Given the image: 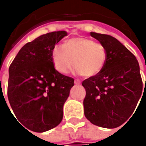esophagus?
<instances>
[{
	"label": "esophagus",
	"instance_id": "esophagus-1",
	"mask_svg": "<svg viewBox=\"0 0 146 146\" xmlns=\"http://www.w3.org/2000/svg\"><path fill=\"white\" fill-rule=\"evenodd\" d=\"M75 84H80V81L79 80H75Z\"/></svg>",
	"mask_w": 146,
	"mask_h": 146
}]
</instances>
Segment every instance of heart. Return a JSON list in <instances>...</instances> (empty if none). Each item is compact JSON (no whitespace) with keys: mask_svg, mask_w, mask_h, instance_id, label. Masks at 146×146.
Here are the masks:
<instances>
[{"mask_svg":"<svg viewBox=\"0 0 146 146\" xmlns=\"http://www.w3.org/2000/svg\"><path fill=\"white\" fill-rule=\"evenodd\" d=\"M52 62L61 74H66L75 66L76 72L92 77L99 74L106 62V51L100 43L87 37L70 38L63 46L55 45L52 49Z\"/></svg>","mask_w":146,"mask_h":146,"instance_id":"obj_1","label":"heart"}]
</instances>
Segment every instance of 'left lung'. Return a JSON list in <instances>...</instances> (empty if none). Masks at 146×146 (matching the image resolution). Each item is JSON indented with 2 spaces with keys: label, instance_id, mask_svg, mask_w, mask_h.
<instances>
[{
  "label": "left lung",
  "instance_id": "left-lung-1",
  "mask_svg": "<svg viewBox=\"0 0 146 146\" xmlns=\"http://www.w3.org/2000/svg\"><path fill=\"white\" fill-rule=\"evenodd\" d=\"M90 35L105 47L106 62L99 74L82 83L86 90L84 115L94 125L115 128L129 119L143 93L140 66L136 57L115 37Z\"/></svg>",
  "mask_w": 146,
  "mask_h": 146
}]
</instances>
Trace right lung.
<instances>
[{
	"label": "right lung",
	"instance_id": "obj_1",
	"mask_svg": "<svg viewBox=\"0 0 146 146\" xmlns=\"http://www.w3.org/2000/svg\"><path fill=\"white\" fill-rule=\"evenodd\" d=\"M66 35L58 31L37 37L22 47L9 66V102L17 121L32 132L48 131L62 120L74 79L55 70L51 53Z\"/></svg>",
	"mask_w": 146,
	"mask_h": 146
}]
</instances>
